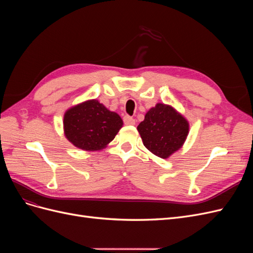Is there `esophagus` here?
<instances>
[{
	"label": "esophagus",
	"instance_id": "obj_1",
	"mask_svg": "<svg viewBox=\"0 0 253 253\" xmlns=\"http://www.w3.org/2000/svg\"><path fill=\"white\" fill-rule=\"evenodd\" d=\"M124 122H125V125H126V126H134L135 125V119L127 116V115H126V116L124 117Z\"/></svg>",
	"mask_w": 253,
	"mask_h": 253
}]
</instances>
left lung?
<instances>
[{
	"label": "left lung",
	"instance_id": "8db88e82",
	"mask_svg": "<svg viewBox=\"0 0 253 253\" xmlns=\"http://www.w3.org/2000/svg\"><path fill=\"white\" fill-rule=\"evenodd\" d=\"M189 122L173 106L157 103L145 114L137 129L143 145L160 158H169L185 143Z\"/></svg>",
	"mask_w": 253,
	"mask_h": 253
}]
</instances>
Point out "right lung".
Here are the masks:
<instances>
[{
	"mask_svg": "<svg viewBox=\"0 0 253 253\" xmlns=\"http://www.w3.org/2000/svg\"><path fill=\"white\" fill-rule=\"evenodd\" d=\"M124 121L96 99L68 109L63 117L64 135L75 147L84 151H100L115 138Z\"/></svg>",
	"mask_w": 253,
	"mask_h": 253,
	"instance_id": "right-lung-1",
	"label": "right lung"
}]
</instances>
